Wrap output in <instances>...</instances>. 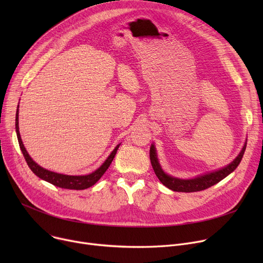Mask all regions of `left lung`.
<instances>
[{"mask_svg":"<svg viewBox=\"0 0 263 263\" xmlns=\"http://www.w3.org/2000/svg\"><path fill=\"white\" fill-rule=\"evenodd\" d=\"M246 144L247 140L244 143V146L242 150L240 151V154L238 157L234 159L231 163L226 165L225 167L216 170L214 172L206 173L203 175H199L195 178H191V179H181V178H177L174 176H171L168 174L165 173L160 165L158 155H157V149L155 144H151L150 147V162L151 165H153V168L159 178V180L172 191L175 192H185V193H192V192H198L208 189L219 181H222L224 178H226L228 175H230L234 170L238 167V165L240 164L244 151L246 149Z\"/></svg>","mask_w":263,"mask_h":263,"instance_id":"left-lung-1","label":"left lung"}]
</instances>
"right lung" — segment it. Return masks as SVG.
Here are the masks:
<instances>
[{"label":"right lung","mask_w":263,"mask_h":263,"mask_svg":"<svg viewBox=\"0 0 263 263\" xmlns=\"http://www.w3.org/2000/svg\"><path fill=\"white\" fill-rule=\"evenodd\" d=\"M19 107V105H18ZM16 132H17V137H18V142L20 149L23 154V157L29 165V167L31 171L40 179L43 180L62 189H69V190H85L87 187L92 186L99 179L103 176V174L107 171L108 166L112 163L117 149L119 148L120 144H118L112 153L109 154V156L106 158V160L102 163L100 167L97 168L95 172L88 174V175H81V176H70V175H64V174H59L55 172H51L49 170H46L44 167H41L40 165H38L32 158L31 156L27 154V151L22 143L20 132H19V108H17V113H16Z\"/></svg>","instance_id":"obj_1"}]
</instances>
